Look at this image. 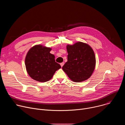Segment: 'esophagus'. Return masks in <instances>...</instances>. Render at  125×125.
Listing matches in <instances>:
<instances>
[{
    "label": "esophagus",
    "mask_w": 125,
    "mask_h": 125,
    "mask_svg": "<svg viewBox=\"0 0 125 125\" xmlns=\"http://www.w3.org/2000/svg\"><path fill=\"white\" fill-rule=\"evenodd\" d=\"M64 65V62H62V63H60V65H61V67H63V66Z\"/></svg>",
    "instance_id": "esophagus-1"
}]
</instances>
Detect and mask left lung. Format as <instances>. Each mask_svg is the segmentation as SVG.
Returning <instances> with one entry per match:
<instances>
[{
  "label": "left lung",
  "instance_id": "1",
  "mask_svg": "<svg viewBox=\"0 0 125 125\" xmlns=\"http://www.w3.org/2000/svg\"><path fill=\"white\" fill-rule=\"evenodd\" d=\"M68 61L62 69L72 81L83 82L90 78L95 67L94 51L88 44L77 42L67 45Z\"/></svg>",
  "mask_w": 125,
  "mask_h": 125
}]
</instances>
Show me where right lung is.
<instances>
[{"mask_svg":"<svg viewBox=\"0 0 125 125\" xmlns=\"http://www.w3.org/2000/svg\"><path fill=\"white\" fill-rule=\"evenodd\" d=\"M51 48L42 45L32 47L25 58V66L29 75L40 82L50 80L56 71L61 68L55 62V56L51 54Z\"/></svg>","mask_w":125,"mask_h":125,"instance_id":"1","label":"right lung"}]
</instances>
